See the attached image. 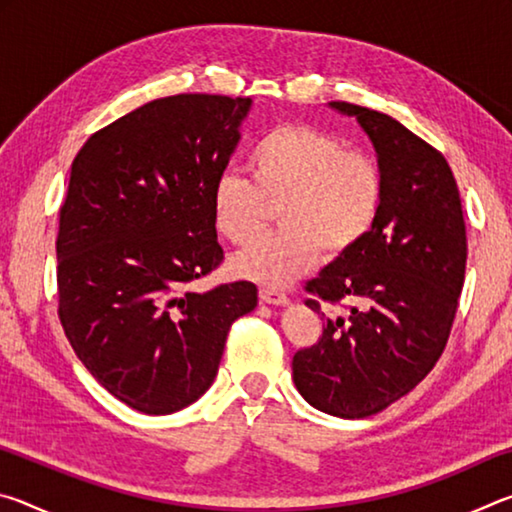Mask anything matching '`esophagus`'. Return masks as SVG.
<instances>
[{
    "label": "esophagus",
    "mask_w": 512,
    "mask_h": 512,
    "mask_svg": "<svg viewBox=\"0 0 512 512\" xmlns=\"http://www.w3.org/2000/svg\"><path fill=\"white\" fill-rule=\"evenodd\" d=\"M259 300L266 302V305H287L289 298L287 293L277 291V289H271V287H262L259 289Z\"/></svg>",
    "instance_id": "obj_1"
}]
</instances>
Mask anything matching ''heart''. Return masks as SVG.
<instances>
[{
  "label": "heart",
  "mask_w": 512,
  "mask_h": 512,
  "mask_svg": "<svg viewBox=\"0 0 512 512\" xmlns=\"http://www.w3.org/2000/svg\"><path fill=\"white\" fill-rule=\"evenodd\" d=\"M246 167L250 180L235 171L216 178L214 223L232 244L248 246L264 232L271 207H280L282 230L235 259L241 275L271 287L298 280L320 250L348 255L370 235L384 205L379 164L316 126H273L250 146Z\"/></svg>",
  "instance_id": "b5f03b06"
}]
</instances>
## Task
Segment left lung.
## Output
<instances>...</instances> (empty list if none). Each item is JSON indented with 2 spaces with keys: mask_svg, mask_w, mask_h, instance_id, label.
I'll list each match as a JSON object with an SVG mask.
<instances>
[{
  "mask_svg": "<svg viewBox=\"0 0 512 512\" xmlns=\"http://www.w3.org/2000/svg\"><path fill=\"white\" fill-rule=\"evenodd\" d=\"M377 151L384 205L370 235L307 282L305 305L349 314L293 354V381L314 409L368 418L413 391L443 354L465 280L467 237L445 155L384 112L332 101ZM324 318V315H323Z\"/></svg>",
  "mask_w": 512,
  "mask_h": 512,
  "instance_id": "obj_1",
  "label": "left lung"
}]
</instances>
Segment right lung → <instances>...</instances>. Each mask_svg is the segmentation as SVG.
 I'll return each instance as SVG.
<instances>
[{"mask_svg":"<svg viewBox=\"0 0 512 512\" xmlns=\"http://www.w3.org/2000/svg\"><path fill=\"white\" fill-rule=\"evenodd\" d=\"M248 97L144 103L76 153L58 221V318L76 357L119 402L167 415L212 386L253 282L187 287L223 262L212 187Z\"/></svg>","mask_w":512,"mask_h":512,"instance_id":"right-lung-1","label":"right lung"}]
</instances>
